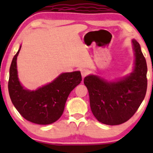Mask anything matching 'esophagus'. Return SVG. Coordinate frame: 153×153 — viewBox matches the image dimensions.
Returning <instances> with one entry per match:
<instances>
[{"label": "esophagus", "mask_w": 153, "mask_h": 153, "mask_svg": "<svg viewBox=\"0 0 153 153\" xmlns=\"http://www.w3.org/2000/svg\"><path fill=\"white\" fill-rule=\"evenodd\" d=\"M80 73H81L82 78H85V76H86V75H88L89 71H88V70L85 69V68H83V69H81V70H80Z\"/></svg>", "instance_id": "esophagus-1"}]
</instances>
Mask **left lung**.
Instances as JSON below:
<instances>
[{
  "label": "left lung",
  "instance_id": "1",
  "mask_svg": "<svg viewBox=\"0 0 153 153\" xmlns=\"http://www.w3.org/2000/svg\"><path fill=\"white\" fill-rule=\"evenodd\" d=\"M131 43L135 59L134 70L129 75L115 81H108L95 75L84 78L93 114L99 122L107 125H118L129 120L146 94V60L140 44L135 39Z\"/></svg>",
  "mask_w": 153,
  "mask_h": 153
}]
</instances>
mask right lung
Segmentation results:
<instances>
[{"instance_id": "obj_1", "label": "right lung", "mask_w": 153, "mask_h": 153, "mask_svg": "<svg viewBox=\"0 0 153 153\" xmlns=\"http://www.w3.org/2000/svg\"><path fill=\"white\" fill-rule=\"evenodd\" d=\"M17 53L9 71L8 92L12 103L21 115L37 124H50L60 118L70 93L82 80L80 71L62 73L52 82L35 91L25 89L18 78Z\"/></svg>"}]
</instances>
